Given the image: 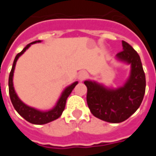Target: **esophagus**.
<instances>
[{"label":"esophagus","instance_id":"1","mask_svg":"<svg viewBox=\"0 0 156 156\" xmlns=\"http://www.w3.org/2000/svg\"><path fill=\"white\" fill-rule=\"evenodd\" d=\"M87 78H88V73H87V72L82 71L79 73V74H78V78H79L80 81H83V80L86 79Z\"/></svg>","mask_w":156,"mask_h":156}]
</instances>
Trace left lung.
Returning a JSON list of instances; mask_svg holds the SVG:
<instances>
[{"label": "left lung", "mask_w": 156, "mask_h": 156, "mask_svg": "<svg viewBox=\"0 0 156 156\" xmlns=\"http://www.w3.org/2000/svg\"><path fill=\"white\" fill-rule=\"evenodd\" d=\"M117 58L131 65L129 78L117 89H109L95 82L85 81L87 104L95 117L109 123H120L130 117L140 106L145 92V75L137 51L126 41Z\"/></svg>", "instance_id": "1"}]
</instances>
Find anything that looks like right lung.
I'll use <instances>...</instances> for the list:
<instances>
[{"instance_id":"1","label":"right lung","mask_w":156,"mask_h":156,"mask_svg":"<svg viewBox=\"0 0 156 156\" xmlns=\"http://www.w3.org/2000/svg\"><path fill=\"white\" fill-rule=\"evenodd\" d=\"M40 40L38 41H35L31 42L30 44L27 45L25 48H23L21 52H19L18 54L16 56L14 62H13V65H12V68L9 75V94H10V98H11V101H12L13 107L15 108V109L17 111L19 115H21L22 117L25 119L26 120L28 121L30 123L34 124H44L47 123H49L51 121H53L55 119H57L58 118L60 117L62 114V112L64 110L65 105H66V101H67V98L70 95L71 92L73 91V89L75 88V86L78 84V82H75L73 84L70 86H68V88H65V90L62 92L61 97L59 98V100L57 103V105L55 106L54 108L47 112H42L39 111L37 109L32 108V107H29L27 105H26L24 103H22L20 98H18V96L16 95L13 87V73H14V69H15L16 62L17 61L18 58L22 54L24 53V51L27 49V48L31 46L32 44H34L36 42H40Z\"/></svg>"}]
</instances>
